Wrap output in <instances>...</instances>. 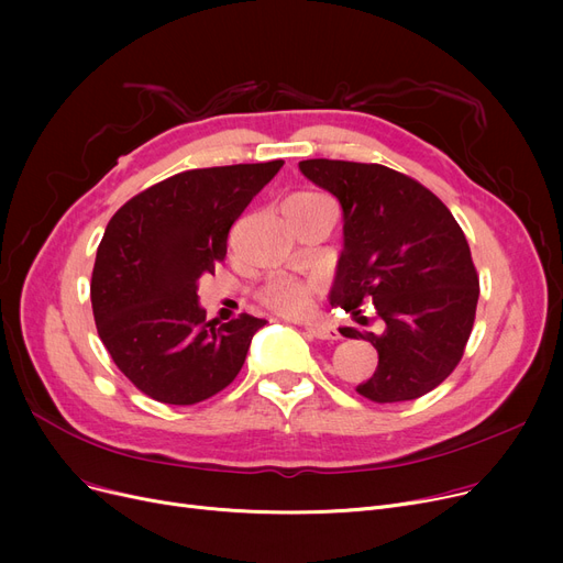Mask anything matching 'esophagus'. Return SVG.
<instances>
[{"mask_svg":"<svg viewBox=\"0 0 563 563\" xmlns=\"http://www.w3.org/2000/svg\"><path fill=\"white\" fill-rule=\"evenodd\" d=\"M306 331L317 340H338L340 333L331 323H306Z\"/></svg>","mask_w":563,"mask_h":563,"instance_id":"34e87169","label":"esophagus"}]
</instances>
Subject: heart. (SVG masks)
I'll use <instances>...</instances> for the list:
<instances>
[{
  "label": "heart",
  "mask_w": 563,
  "mask_h": 563,
  "mask_svg": "<svg viewBox=\"0 0 563 563\" xmlns=\"http://www.w3.org/2000/svg\"><path fill=\"white\" fill-rule=\"evenodd\" d=\"M327 198L312 194V191H301L294 194L285 200V207H299V210H306V207L319 205ZM321 291V283L317 278H291V276H274L272 280H266L264 287L260 289V301L272 308L278 314L285 317H301L310 310L314 294Z\"/></svg>",
  "instance_id": "1"
}]
</instances>
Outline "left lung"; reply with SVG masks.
<instances>
[{
  "mask_svg": "<svg viewBox=\"0 0 563 563\" xmlns=\"http://www.w3.org/2000/svg\"><path fill=\"white\" fill-rule=\"evenodd\" d=\"M301 173L331 191L344 212V251L331 306L378 333L342 329L378 351L374 376L356 388L369 401L418 399L461 363L475 323L479 276L461 225L435 194L380 164L299 162Z\"/></svg>",
  "mask_w": 563,
  "mask_h": 563,
  "instance_id": "1",
  "label": "left lung"
}]
</instances>
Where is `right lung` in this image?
Listing matches in <instances>:
<instances>
[{
    "label": "right lung",
    "instance_id": "1",
    "mask_svg": "<svg viewBox=\"0 0 563 563\" xmlns=\"http://www.w3.org/2000/svg\"><path fill=\"white\" fill-rule=\"evenodd\" d=\"M285 162L177 173L130 198L98 246L91 303L102 344L134 386L191 406L240 374L264 319L207 321L198 278L214 274L232 223Z\"/></svg>",
    "mask_w": 563,
    "mask_h": 563
}]
</instances>
